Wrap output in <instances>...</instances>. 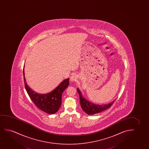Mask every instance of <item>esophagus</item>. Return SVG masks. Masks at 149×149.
Returning a JSON list of instances; mask_svg holds the SVG:
<instances>
[{
	"instance_id": "obj_1",
	"label": "esophagus",
	"mask_w": 149,
	"mask_h": 149,
	"mask_svg": "<svg viewBox=\"0 0 149 149\" xmlns=\"http://www.w3.org/2000/svg\"><path fill=\"white\" fill-rule=\"evenodd\" d=\"M77 75L76 74L74 73L71 76L70 79V81L74 82L77 80Z\"/></svg>"
}]
</instances>
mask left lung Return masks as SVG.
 Listing matches in <instances>:
<instances>
[{"instance_id": "left-lung-1", "label": "left lung", "mask_w": 149, "mask_h": 149, "mask_svg": "<svg viewBox=\"0 0 149 149\" xmlns=\"http://www.w3.org/2000/svg\"><path fill=\"white\" fill-rule=\"evenodd\" d=\"M77 91L79 95L80 103V105L82 109L84 112H86L87 114L89 115L96 114L101 112L103 110H106L107 109L110 108L112 104H113L114 101H116V100H114L113 101H112L110 103L105 104V105L94 104L89 102L88 100H86V99L82 96L81 93L78 88L77 89Z\"/></svg>"}]
</instances>
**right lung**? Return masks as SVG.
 <instances>
[{
	"mask_svg": "<svg viewBox=\"0 0 149 149\" xmlns=\"http://www.w3.org/2000/svg\"><path fill=\"white\" fill-rule=\"evenodd\" d=\"M24 69V68H23ZM24 86L27 93L33 103L44 112L53 114L57 112L61 105V96L63 91L69 84V78L65 79L53 91L46 94H39L33 92L27 86L24 77Z\"/></svg>",
	"mask_w": 149,
	"mask_h": 149,
	"instance_id": "obj_1",
	"label": "right lung"
}]
</instances>
